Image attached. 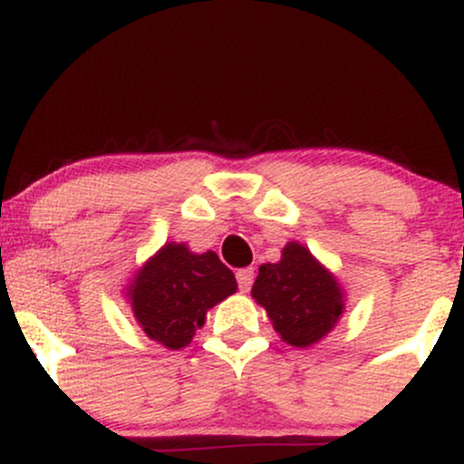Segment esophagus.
<instances>
[{
    "label": "esophagus",
    "mask_w": 464,
    "mask_h": 464,
    "mask_svg": "<svg viewBox=\"0 0 464 464\" xmlns=\"http://www.w3.org/2000/svg\"><path fill=\"white\" fill-rule=\"evenodd\" d=\"M236 279H237V285H239V290L242 292H246L250 285H253V279H255V273H253V268H242V270H237L236 273Z\"/></svg>",
    "instance_id": "34e87169"
}]
</instances>
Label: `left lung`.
<instances>
[{
    "instance_id": "obj_1",
    "label": "left lung",
    "mask_w": 464,
    "mask_h": 464,
    "mask_svg": "<svg viewBox=\"0 0 464 464\" xmlns=\"http://www.w3.org/2000/svg\"><path fill=\"white\" fill-rule=\"evenodd\" d=\"M253 299L266 307L276 334L295 347L318 343L343 314V292L301 244L290 242L279 264H264Z\"/></svg>"
}]
</instances>
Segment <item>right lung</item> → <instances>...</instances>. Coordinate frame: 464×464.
Here are the masks:
<instances>
[{"label":"right lung","mask_w":464,"mask_h":464,"mask_svg":"<svg viewBox=\"0 0 464 464\" xmlns=\"http://www.w3.org/2000/svg\"><path fill=\"white\" fill-rule=\"evenodd\" d=\"M236 290V276L214 250L194 255L185 244H165L132 281V312L152 340L180 349L207 310Z\"/></svg>","instance_id":"obj_1"}]
</instances>
